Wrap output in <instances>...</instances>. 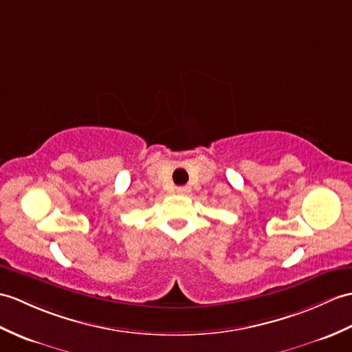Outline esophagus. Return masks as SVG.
I'll return each instance as SVG.
<instances>
[{
    "mask_svg": "<svg viewBox=\"0 0 352 352\" xmlns=\"http://www.w3.org/2000/svg\"><path fill=\"white\" fill-rule=\"evenodd\" d=\"M175 192H177L178 195L186 196V195L190 193V187H189V186H178L177 189H175Z\"/></svg>",
    "mask_w": 352,
    "mask_h": 352,
    "instance_id": "obj_1",
    "label": "esophagus"
}]
</instances>
